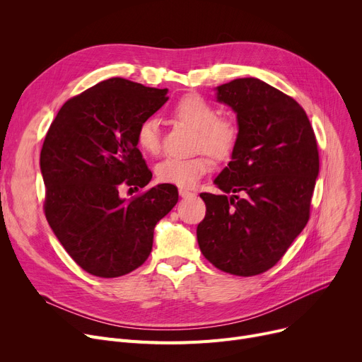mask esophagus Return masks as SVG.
Segmentation results:
<instances>
[{"mask_svg":"<svg viewBox=\"0 0 362 362\" xmlns=\"http://www.w3.org/2000/svg\"><path fill=\"white\" fill-rule=\"evenodd\" d=\"M179 195L182 198H192V197H195V194L191 192V191H187V189H179Z\"/></svg>","mask_w":362,"mask_h":362,"instance_id":"1","label":"esophagus"}]
</instances>
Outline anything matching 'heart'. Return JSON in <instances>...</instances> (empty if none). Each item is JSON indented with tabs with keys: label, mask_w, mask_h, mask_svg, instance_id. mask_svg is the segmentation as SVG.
Masks as SVG:
<instances>
[{
	"label": "heart",
	"mask_w": 362,
	"mask_h": 362,
	"mask_svg": "<svg viewBox=\"0 0 362 362\" xmlns=\"http://www.w3.org/2000/svg\"><path fill=\"white\" fill-rule=\"evenodd\" d=\"M173 116L198 132V149L205 151L216 160L232 156L239 138L238 123L230 117H217V108L199 95H186L175 107ZM138 146L149 156H156L161 148V129L156 117L144 120L136 130ZM211 160L206 156L195 158L170 157L157 165V177L164 183L183 189L194 187L211 170Z\"/></svg>",
	"instance_id": "b5f03b06"
}]
</instances>
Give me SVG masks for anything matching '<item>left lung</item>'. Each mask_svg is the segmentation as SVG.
Segmentation results:
<instances>
[{
	"label": "left lung",
	"mask_w": 362,
	"mask_h": 362,
	"mask_svg": "<svg viewBox=\"0 0 362 362\" xmlns=\"http://www.w3.org/2000/svg\"><path fill=\"white\" fill-rule=\"evenodd\" d=\"M216 98L236 114L239 138L214 180L223 194L199 195L206 214L198 245L218 270L257 276L284 255L310 218L317 141L303 108L259 79L220 85Z\"/></svg>",
	"instance_id": "8db88e82"
}]
</instances>
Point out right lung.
Masks as SVG:
<instances>
[{
    "label": "right lung",
    "mask_w": 362,
    "mask_h": 362,
    "mask_svg": "<svg viewBox=\"0 0 362 362\" xmlns=\"http://www.w3.org/2000/svg\"><path fill=\"white\" fill-rule=\"evenodd\" d=\"M167 92L107 79L69 100L45 136V217L76 264L97 277L141 267L156 224L177 204V187L168 183L130 201L119 195L124 185L145 187L152 179L136 130L165 104Z\"/></svg>",
    "instance_id": "1"
}]
</instances>
